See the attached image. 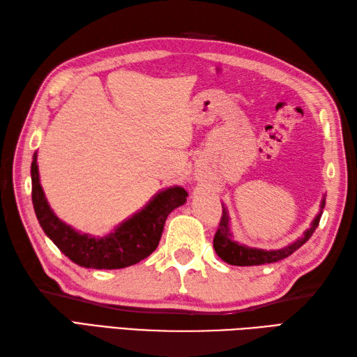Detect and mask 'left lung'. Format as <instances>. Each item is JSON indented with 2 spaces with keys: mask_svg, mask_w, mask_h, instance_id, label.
Masks as SVG:
<instances>
[{
  "mask_svg": "<svg viewBox=\"0 0 357 357\" xmlns=\"http://www.w3.org/2000/svg\"><path fill=\"white\" fill-rule=\"evenodd\" d=\"M324 207H325V195L321 201L319 213L316 215L312 225H310V229H307L299 239H296L294 242H291L290 245H287L284 248L264 250V248L247 247L244 244H239V242L233 239L229 211H227V208L222 206V208H224L222 218H221V222H219V229H218V231L215 234V239H213L215 252L224 262L230 264V265H238V267H252V265H264V264H271V262H278L280 259H285V257L294 253L296 250L301 248L310 238H312V234L314 233L316 227L319 225Z\"/></svg>",
  "mask_w": 357,
  "mask_h": 357,
  "instance_id": "8db88e82",
  "label": "left lung"
}]
</instances>
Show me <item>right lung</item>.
I'll use <instances>...</instances> for the list:
<instances>
[{
    "mask_svg": "<svg viewBox=\"0 0 357 357\" xmlns=\"http://www.w3.org/2000/svg\"><path fill=\"white\" fill-rule=\"evenodd\" d=\"M36 151L32 167V202L41 229L70 261L79 267L96 270L126 268L146 259L155 252L165 219L174 208L185 204L188 193L173 185L158 192L146 206L121 222L105 236H90L63 222L50 208L40 183Z\"/></svg>",
    "mask_w": 357,
    "mask_h": 357,
    "instance_id": "1",
    "label": "right lung"
}]
</instances>
